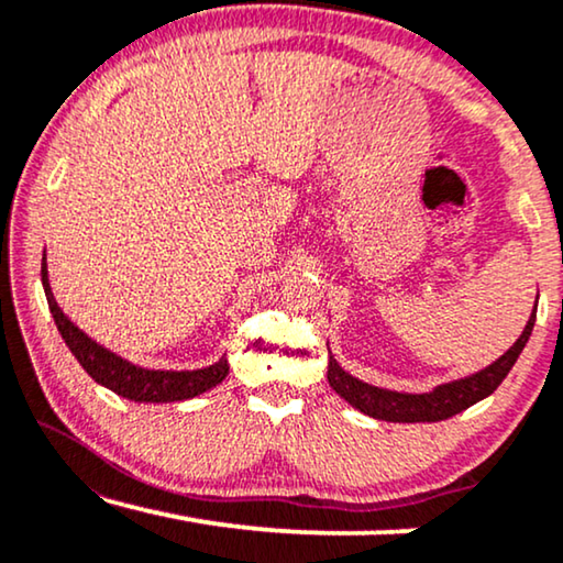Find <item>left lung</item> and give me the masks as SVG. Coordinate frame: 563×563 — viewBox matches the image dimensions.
Here are the masks:
<instances>
[{
    "label": "left lung",
    "instance_id": "8db88e82",
    "mask_svg": "<svg viewBox=\"0 0 563 563\" xmlns=\"http://www.w3.org/2000/svg\"><path fill=\"white\" fill-rule=\"evenodd\" d=\"M533 322H536V310L530 314L522 335L515 341L512 349L507 351L503 358H497L495 364L487 366L479 374L468 376V379L443 384V387L430 391V395H399V391L372 387V384H364L353 379L351 374H345L343 368L335 364L333 356H330V366H328V382L330 387L345 399V402L353 405L364 415H372L376 420L435 422V420L453 418L456 412L476 405L484 397H489L492 391L503 384V379L510 374V368L515 366V361H518L522 349H526L528 338L533 333Z\"/></svg>",
    "mask_w": 563,
    "mask_h": 563
}]
</instances>
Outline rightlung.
<instances>
[{"mask_svg": "<svg viewBox=\"0 0 563 563\" xmlns=\"http://www.w3.org/2000/svg\"><path fill=\"white\" fill-rule=\"evenodd\" d=\"M43 289L48 297V307L53 320H56L58 333L64 335V341L76 361L84 366L91 379L102 387L112 389L114 395L133 399V402H179V399H189L202 395V391L212 389L214 384H220L228 376V361L220 358L218 364L197 368V372H151V368H141L128 364L120 356H114L102 345H97L91 338L81 333L71 320L60 312L56 299L51 295L48 284V266H45V253H43Z\"/></svg>", "mask_w": 563, "mask_h": 563, "instance_id": "obj_1", "label": "right lung"}]
</instances>
